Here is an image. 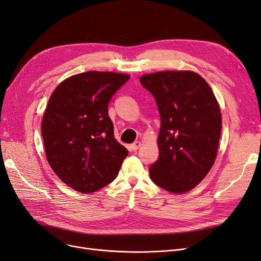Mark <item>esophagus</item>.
I'll return each instance as SVG.
<instances>
[{"label":"esophagus","mask_w":261,"mask_h":261,"mask_svg":"<svg viewBox=\"0 0 261 261\" xmlns=\"http://www.w3.org/2000/svg\"><path fill=\"white\" fill-rule=\"evenodd\" d=\"M140 146H141V143L140 141H135V143L134 144H132V149L134 150V151H136V150H138L139 148H140Z\"/></svg>","instance_id":"esophagus-1"}]
</instances>
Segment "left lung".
Instances as JSON below:
<instances>
[{
  "instance_id": "1",
  "label": "left lung",
  "mask_w": 261,
  "mask_h": 261,
  "mask_svg": "<svg viewBox=\"0 0 261 261\" xmlns=\"http://www.w3.org/2000/svg\"><path fill=\"white\" fill-rule=\"evenodd\" d=\"M161 117L159 159L150 177L165 191L184 194L215 164L222 127L220 106L208 83L192 70H163L139 78Z\"/></svg>"
}]
</instances>
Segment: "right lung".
<instances>
[{
	"mask_svg": "<svg viewBox=\"0 0 261 261\" xmlns=\"http://www.w3.org/2000/svg\"><path fill=\"white\" fill-rule=\"evenodd\" d=\"M128 74L91 70L70 76L52 92L41 134L46 160L58 177L83 194L118 174L127 149L114 137L108 105Z\"/></svg>",
	"mask_w": 261,
	"mask_h": 261,
	"instance_id": "obj_1",
	"label": "right lung"
}]
</instances>
